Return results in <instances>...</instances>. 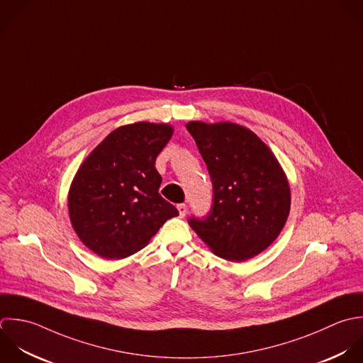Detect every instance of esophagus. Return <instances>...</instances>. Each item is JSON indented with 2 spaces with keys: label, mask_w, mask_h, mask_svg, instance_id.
<instances>
[{
  "label": "esophagus",
  "mask_w": 363,
  "mask_h": 363,
  "mask_svg": "<svg viewBox=\"0 0 363 363\" xmlns=\"http://www.w3.org/2000/svg\"><path fill=\"white\" fill-rule=\"evenodd\" d=\"M177 209H178V212H179V216H181V218H184V216L186 215V212H188V206H186L185 203H179V205L177 206Z\"/></svg>",
  "instance_id": "obj_1"
}]
</instances>
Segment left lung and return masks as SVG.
<instances>
[{"mask_svg": "<svg viewBox=\"0 0 363 363\" xmlns=\"http://www.w3.org/2000/svg\"><path fill=\"white\" fill-rule=\"evenodd\" d=\"M213 185V205L189 226L219 257L246 262L264 252L283 230L291 206L287 175L252 130L232 121H189Z\"/></svg>", "mask_w": 363, "mask_h": 363, "instance_id": "1", "label": "left lung"}]
</instances>
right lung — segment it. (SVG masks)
Wrapping results in <instances>:
<instances>
[{"label": "right lung", "mask_w": 363, "mask_h": 363, "mask_svg": "<svg viewBox=\"0 0 363 363\" xmlns=\"http://www.w3.org/2000/svg\"><path fill=\"white\" fill-rule=\"evenodd\" d=\"M174 134L168 123L138 121L113 130L82 162L67 194L80 242L107 260L128 257L179 212L158 192L155 160Z\"/></svg>", "instance_id": "right-lung-1"}]
</instances>
